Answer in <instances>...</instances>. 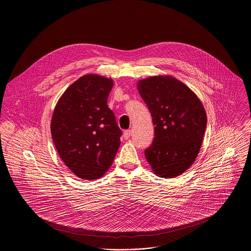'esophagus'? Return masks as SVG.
<instances>
[{
    "instance_id": "esophagus-1",
    "label": "esophagus",
    "mask_w": 251,
    "mask_h": 251,
    "mask_svg": "<svg viewBox=\"0 0 251 251\" xmlns=\"http://www.w3.org/2000/svg\"><path fill=\"white\" fill-rule=\"evenodd\" d=\"M130 135H131L130 130H125V132H124V138L125 139H128L130 137Z\"/></svg>"
}]
</instances>
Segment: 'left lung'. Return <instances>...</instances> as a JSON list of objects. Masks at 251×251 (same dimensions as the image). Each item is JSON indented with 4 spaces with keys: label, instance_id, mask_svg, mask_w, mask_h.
Returning <instances> with one entry per match:
<instances>
[{
    "label": "left lung",
    "instance_id": "1",
    "mask_svg": "<svg viewBox=\"0 0 251 251\" xmlns=\"http://www.w3.org/2000/svg\"><path fill=\"white\" fill-rule=\"evenodd\" d=\"M154 126L145 155L161 178L182 174L194 162L203 141L207 115L197 96L172 76H153L137 84Z\"/></svg>",
    "mask_w": 251,
    "mask_h": 251
}]
</instances>
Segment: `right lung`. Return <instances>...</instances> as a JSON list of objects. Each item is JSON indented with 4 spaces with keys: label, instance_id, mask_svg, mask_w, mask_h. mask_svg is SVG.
I'll return each mask as SVG.
<instances>
[{
    "label": "right lung",
    "instance_id": "add662e5",
    "mask_svg": "<svg viewBox=\"0 0 251 251\" xmlns=\"http://www.w3.org/2000/svg\"><path fill=\"white\" fill-rule=\"evenodd\" d=\"M113 85L103 76L84 75L66 90L54 110L51 134L55 147L81 179L103 176L120 147L123 132L107 105Z\"/></svg>",
    "mask_w": 251,
    "mask_h": 251
}]
</instances>
